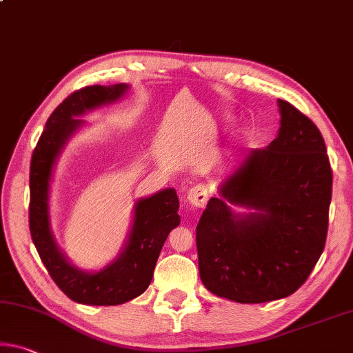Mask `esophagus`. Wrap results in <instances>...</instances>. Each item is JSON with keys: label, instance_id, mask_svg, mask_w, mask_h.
Here are the masks:
<instances>
[{"label": "esophagus", "instance_id": "1", "mask_svg": "<svg viewBox=\"0 0 353 353\" xmlns=\"http://www.w3.org/2000/svg\"><path fill=\"white\" fill-rule=\"evenodd\" d=\"M187 201L192 207H196V209H203L205 207L207 201H209V190H207L205 185L199 183V185H194L193 188L188 190L187 193Z\"/></svg>", "mask_w": 353, "mask_h": 353}]
</instances>
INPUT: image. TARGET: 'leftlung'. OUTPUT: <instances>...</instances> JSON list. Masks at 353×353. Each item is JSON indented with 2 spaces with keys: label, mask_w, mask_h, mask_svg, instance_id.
<instances>
[{
  "label": "left lung",
  "mask_w": 353,
  "mask_h": 353,
  "mask_svg": "<svg viewBox=\"0 0 353 353\" xmlns=\"http://www.w3.org/2000/svg\"><path fill=\"white\" fill-rule=\"evenodd\" d=\"M278 108L276 138L243 157L196 226L201 281L237 303L289 297L325 247L333 182L325 141L295 106L278 99Z\"/></svg>",
  "instance_id": "1"
}]
</instances>
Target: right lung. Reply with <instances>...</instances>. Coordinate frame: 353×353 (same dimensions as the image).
I'll return each instance as SVG.
<instances>
[{
  "mask_svg": "<svg viewBox=\"0 0 353 353\" xmlns=\"http://www.w3.org/2000/svg\"><path fill=\"white\" fill-rule=\"evenodd\" d=\"M128 89L127 83H119L88 86L70 94L48 117L31 159V239L56 286L81 305L114 306L141 295L152 281L157 259L168 234L181 223L176 190L165 188L137 201L124 247L100 270L78 268L56 243L50 220V187L56 161L69 139L86 124L80 117L88 111L117 102Z\"/></svg>",
  "mask_w": 353,
  "mask_h": 353,
  "instance_id": "add662e5",
  "label": "right lung"
}]
</instances>
